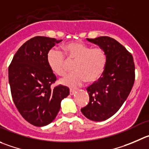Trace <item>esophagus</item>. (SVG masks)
<instances>
[{
	"instance_id": "obj_1",
	"label": "esophagus",
	"mask_w": 149,
	"mask_h": 149,
	"mask_svg": "<svg viewBox=\"0 0 149 149\" xmlns=\"http://www.w3.org/2000/svg\"><path fill=\"white\" fill-rule=\"evenodd\" d=\"M74 93H75V91L74 90H70V91H69V94L72 95V96L74 94Z\"/></svg>"
}]
</instances>
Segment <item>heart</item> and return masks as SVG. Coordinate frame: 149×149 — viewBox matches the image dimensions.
<instances>
[{"label": "heart", "mask_w": 149, "mask_h": 149, "mask_svg": "<svg viewBox=\"0 0 149 149\" xmlns=\"http://www.w3.org/2000/svg\"><path fill=\"white\" fill-rule=\"evenodd\" d=\"M63 52L52 47L47 54V62L53 73L58 76L66 72L67 58L74 61V72L60 80V83L71 88H76L88 83H94L102 77L107 66V57L101 47H91L82 42H71L62 46ZM66 56V57L65 58Z\"/></svg>", "instance_id": "heart-1"}]
</instances>
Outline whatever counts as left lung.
Wrapping results in <instances>:
<instances>
[{"mask_svg": "<svg viewBox=\"0 0 149 149\" xmlns=\"http://www.w3.org/2000/svg\"><path fill=\"white\" fill-rule=\"evenodd\" d=\"M87 40L104 49L107 62L101 78L86 89L89 102L81 112L91 121H102L113 116L126 101L134 85L135 68L132 55L113 38Z\"/></svg>", "mask_w": 149, "mask_h": 149, "instance_id": "obj_1", "label": "left lung"}]
</instances>
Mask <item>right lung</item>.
I'll return each instance as SVG.
<instances>
[{
  "mask_svg": "<svg viewBox=\"0 0 149 149\" xmlns=\"http://www.w3.org/2000/svg\"><path fill=\"white\" fill-rule=\"evenodd\" d=\"M62 40L36 36L19 48L8 67V82L14 103L30 124L44 127L56 118L69 88L51 85L56 77L47 62L48 51Z\"/></svg>",
  "mask_w": 149,
  "mask_h": 149,
  "instance_id": "1",
  "label": "right lung"
}]
</instances>
